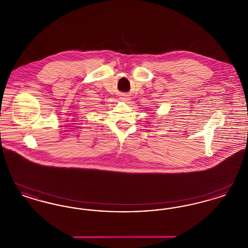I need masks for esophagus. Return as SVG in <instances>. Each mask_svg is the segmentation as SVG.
<instances>
[{
    "instance_id": "obj_1",
    "label": "esophagus",
    "mask_w": 248,
    "mask_h": 248,
    "mask_svg": "<svg viewBox=\"0 0 248 248\" xmlns=\"http://www.w3.org/2000/svg\"><path fill=\"white\" fill-rule=\"evenodd\" d=\"M129 98L130 97H128L126 94H122V95L119 97V99H120V100H122V101H125V102H126V101H128V100H129Z\"/></svg>"
}]
</instances>
